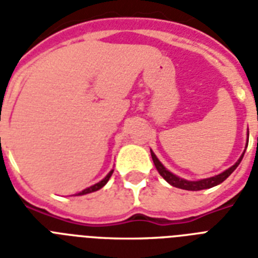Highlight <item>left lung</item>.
Masks as SVG:
<instances>
[{"label": "left lung", "instance_id": "1", "mask_svg": "<svg viewBox=\"0 0 258 258\" xmlns=\"http://www.w3.org/2000/svg\"><path fill=\"white\" fill-rule=\"evenodd\" d=\"M248 137H249V131H248ZM244 154L245 151L242 153V155L240 157V159L232 166V167H229L228 170H225L224 172H221L218 175H214V176H210V178H205V179H200V180H186L183 178H179V176L174 175L172 172H170L169 170L166 169L165 166L162 165L161 161L158 159L157 155L151 151V158H153L154 161V165L157 167L158 172L161 174L163 178L166 179V182H169L171 186L174 187H178V188H183V190H191V191H198V190H205V188H210V187H214L217 184L222 183L226 178H228L230 174H232L234 170L237 169V166L240 165L241 161H242V158H244Z\"/></svg>", "mask_w": 258, "mask_h": 258}]
</instances>
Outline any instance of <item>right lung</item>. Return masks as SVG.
Here are the masks:
<instances>
[{
	"instance_id": "obj_1",
	"label": "right lung",
	"mask_w": 258,
	"mask_h": 258,
	"mask_svg": "<svg viewBox=\"0 0 258 258\" xmlns=\"http://www.w3.org/2000/svg\"><path fill=\"white\" fill-rule=\"evenodd\" d=\"M112 172H113V170H111V171H109L108 174H107V175H105V178H103V179H101L100 182H97V183H95V184H93V186H89V187L84 188V190H83V191L78 192V194H76V196H84V194H88V192L97 191V190H99V188L103 187V186H104V184L107 183V182H108V179H109V178H111V175H112Z\"/></svg>"
}]
</instances>
